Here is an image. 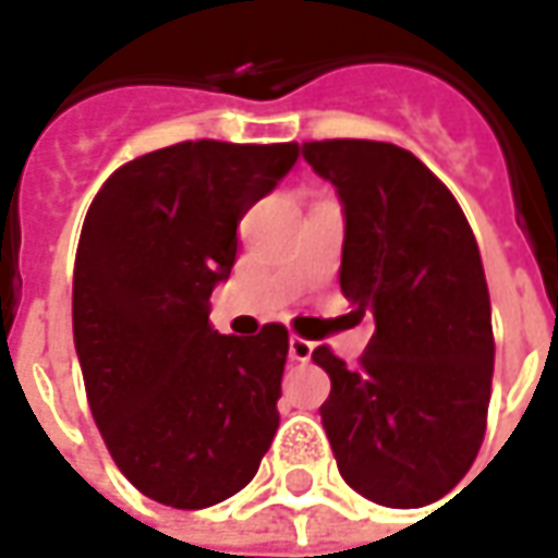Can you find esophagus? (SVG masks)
<instances>
[{
	"mask_svg": "<svg viewBox=\"0 0 558 558\" xmlns=\"http://www.w3.org/2000/svg\"><path fill=\"white\" fill-rule=\"evenodd\" d=\"M289 356L294 360V363H307L313 356V344L311 341H304V338H294L291 335L289 338Z\"/></svg>",
	"mask_w": 558,
	"mask_h": 558,
	"instance_id": "1",
	"label": "esophagus"
}]
</instances>
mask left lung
I'll return each mask as SVG.
<instances>
[{
  "instance_id": "obj_1",
  "label": "left lung",
  "mask_w": 558,
  "mask_h": 558,
  "mask_svg": "<svg viewBox=\"0 0 558 558\" xmlns=\"http://www.w3.org/2000/svg\"><path fill=\"white\" fill-rule=\"evenodd\" d=\"M304 161L341 198V291L375 332L319 407L341 478L366 500H440L478 457L490 403L494 329L482 254L447 185L391 142H304Z\"/></svg>"
}]
</instances>
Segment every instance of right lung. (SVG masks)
<instances>
[{"instance_id": "right-lung-1", "label": "right lung", "mask_w": 558, "mask_h": 558, "mask_svg": "<svg viewBox=\"0 0 558 558\" xmlns=\"http://www.w3.org/2000/svg\"><path fill=\"white\" fill-rule=\"evenodd\" d=\"M298 142H180L123 163L80 232L74 348L89 410L145 497L204 509L239 494L279 428L289 332L210 329L239 223L298 161Z\"/></svg>"}]
</instances>
